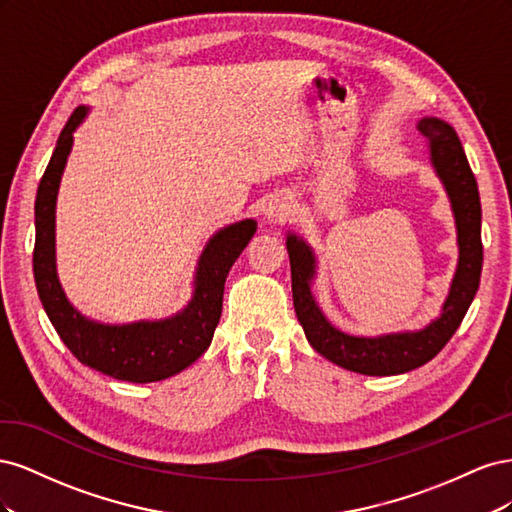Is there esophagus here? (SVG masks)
<instances>
[{"label":"esophagus","mask_w":512,"mask_h":512,"mask_svg":"<svg viewBox=\"0 0 512 512\" xmlns=\"http://www.w3.org/2000/svg\"><path fill=\"white\" fill-rule=\"evenodd\" d=\"M292 200L286 196H275L265 205V220L271 224H282L292 215Z\"/></svg>","instance_id":"esophagus-1"}]
</instances>
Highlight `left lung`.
I'll return each instance as SVG.
<instances>
[{"label":"left lung","instance_id":"obj_1","mask_svg":"<svg viewBox=\"0 0 512 512\" xmlns=\"http://www.w3.org/2000/svg\"><path fill=\"white\" fill-rule=\"evenodd\" d=\"M416 128L429 143L431 164L451 198L457 224L459 262L440 318L414 333H391L380 337H354L342 333L324 318L312 294V280L316 275V256L312 247L290 232L286 239L294 312H297L307 342L324 359L356 371V374L395 376L431 361L459 329L480 284V269H483L480 196L466 151L461 147L457 132L442 119L423 117Z\"/></svg>","mask_w":512,"mask_h":512}]
</instances>
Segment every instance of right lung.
Returning a JSON list of instances; mask_svg holds the SVG:
<instances>
[{
  "label": "right lung",
  "mask_w": 512,
  "mask_h": 512,
  "mask_svg": "<svg viewBox=\"0 0 512 512\" xmlns=\"http://www.w3.org/2000/svg\"><path fill=\"white\" fill-rule=\"evenodd\" d=\"M79 106L57 138V147L36 194L34 277L44 312L61 342L83 365L126 382H158L179 374L203 354L222 316L224 282L230 267L256 232L254 220L230 224L209 239L198 260L188 307L160 322L102 324L87 320L66 299L55 269V203L61 173L72 149V132L85 119Z\"/></svg>",
  "instance_id": "add662e5"
}]
</instances>
